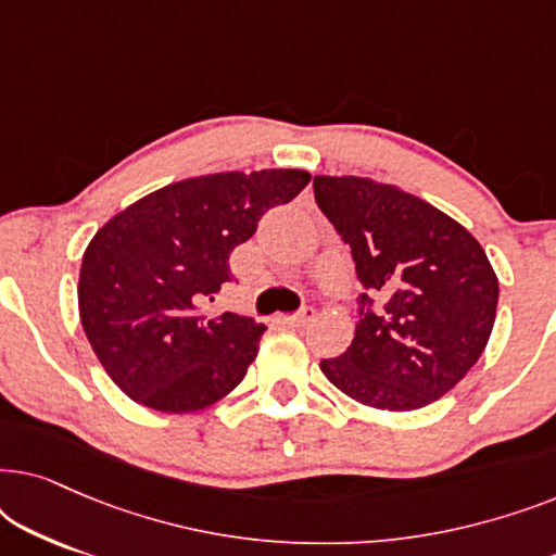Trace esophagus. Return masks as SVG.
Masks as SVG:
<instances>
[{"label": "esophagus", "mask_w": 556, "mask_h": 556, "mask_svg": "<svg viewBox=\"0 0 556 556\" xmlns=\"http://www.w3.org/2000/svg\"><path fill=\"white\" fill-rule=\"evenodd\" d=\"M314 316H316L314 308L303 306L301 311H295V314L283 316V318H280V321H283L286 326H291V329H306V326L314 321Z\"/></svg>", "instance_id": "esophagus-1"}]
</instances>
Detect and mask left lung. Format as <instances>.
Masks as SVG:
<instances>
[{
    "label": "left lung",
    "mask_w": 556,
    "mask_h": 556,
    "mask_svg": "<svg viewBox=\"0 0 556 556\" xmlns=\"http://www.w3.org/2000/svg\"><path fill=\"white\" fill-rule=\"evenodd\" d=\"M314 197L352 248L364 288L352 344L321 359V371L377 409L405 413L443 397L496 321L498 278L483 248L453 217L390 185L314 177Z\"/></svg>",
    "instance_id": "left-lung-1"
}]
</instances>
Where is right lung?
I'll return each mask as SVG.
<instances>
[{
    "label": "right lung",
    "mask_w": 556,
    "mask_h": 556,
    "mask_svg": "<svg viewBox=\"0 0 556 556\" xmlns=\"http://www.w3.org/2000/svg\"><path fill=\"white\" fill-rule=\"evenodd\" d=\"M308 181L301 169L185 179L96 232L80 265V321L128 397L159 413H194L242 382L265 326L232 311L210 318L202 308L232 278V250Z\"/></svg>",
    "instance_id": "add662e5"
}]
</instances>
